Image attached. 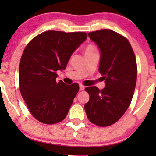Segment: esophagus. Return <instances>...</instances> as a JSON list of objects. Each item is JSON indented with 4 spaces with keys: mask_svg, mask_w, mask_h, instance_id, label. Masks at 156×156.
I'll return each mask as SVG.
<instances>
[{
    "mask_svg": "<svg viewBox=\"0 0 156 156\" xmlns=\"http://www.w3.org/2000/svg\"><path fill=\"white\" fill-rule=\"evenodd\" d=\"M84 89H85V87H84V86H83V85H81V84H80V85H79V89H80V91H83Z\"/></svg>",
    "mask_w": 156,
    "mask_h": 156,
    "instance_id": "obj_1",
    "label": "esophagus"
}]
</instances>
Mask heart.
Listing matches in <instances>:
<instances>
[{
    "mask_svg": "<svg viewBox=\"0 0 156 156\" xmlns=\"http://www.w3.org/2000/svg\"><path fill=\"white\" fill-rule=\"evenodd\" d=\"M97 51H98V49H97V48L94 45H93V44H89V45H87L85 48V54Z\"/></svg>",
    "mask_w": 156,
    "mask_h": 156,
    "instance_id": "b5f03b06",
    "label": "heart"
}]
</instances>
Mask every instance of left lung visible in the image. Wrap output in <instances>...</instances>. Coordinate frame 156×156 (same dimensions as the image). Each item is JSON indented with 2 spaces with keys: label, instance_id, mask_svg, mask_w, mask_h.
Here are the masks:
<instances>
[{
  "label": "left lung",
  "instance_id": "1",
  "mask_svg": "<svg viewBox=\"0 0 156 156\" xmlns=\"http://www.w3.org/2000/svg\"><path fill=\"white\" fill-rule=\"evenodd\" d=\"M101 51L99 72L105 87H89V101L84 105L91 122L106 127L117 122L130 104L136 84V61L130 42L117 32L102 29L89 33Z\"/></svg>",
  "mask_w": 156,
  "mask_h": 156
}]
</instances>
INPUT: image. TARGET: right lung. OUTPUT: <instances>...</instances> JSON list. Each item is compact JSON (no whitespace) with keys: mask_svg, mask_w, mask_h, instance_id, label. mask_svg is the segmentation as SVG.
<instances>
[{"mask_svg":"<svg viewBox=\"0 0 156 156\" xmlns=\"http://www.w3.org/2000/svg\"><path fill=\"white\" fill-rule=\"evenodd\" d=\"M87 38L84 32L48 31L27 44L20 63V90L38 121L55 124L67 115L79 86L56 81V71L66 69L71 55Z\"/></svg>","mask_w":156,"mask_h":156,"instance_id":"add662e5","label":"right lung"}]
</instances>
